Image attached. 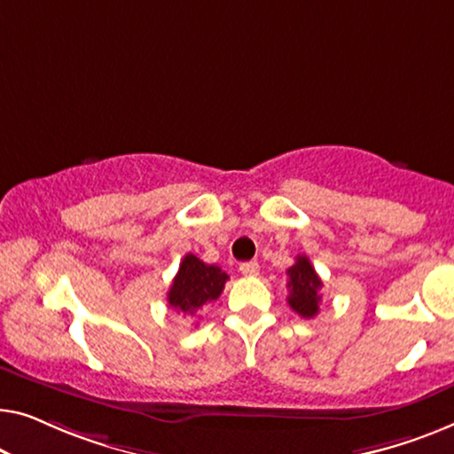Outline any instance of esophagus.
Listing matches in <instances>:
<instances>
[{
  "label": "esophagus",
  "mask_w": 454,
  "mask_h": 454,
  "mask_svg": "<svg viewBox=\"0 0 454 454\" xmlns=\"http://www.w3.org/2000/svg\"><path fill=\"white\" fill-rule=\"evenodd\" d=\"M240 273L242 276H257L259 263L257 261H247V263H240Z\"/></svg>",
  "instance_id": "obj_1"
}]
</instances>
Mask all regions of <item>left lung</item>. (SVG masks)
Here are the masks:
<instances>
[{
    "instance_id": "obj_1",
    "label": "left lung",
    "mask_w": 454,
    "mask_h": 454,
    "mask_svg": "<svg viewBox=\"0 0 454 454\" xmlns=\"http://www.w3.org/2000/svg\"><path fill=\"white\" fill-rule=\"evenodd\" d=\"M323 282L306 254H298L296 263L288 270V304L300 317L312 318L318 315Z\"/></svg>"
}]
</instances>
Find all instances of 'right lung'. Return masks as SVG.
Returning <instances> with one entry per match:
<instances>
[{
	"mask_svg": "<svg viewBox=\"0 0 454 454\" xmlns=\"http://www.w3.org/2000/svg\"><path fill=\"white\" fill-rule=\"evenodd\" d=\"M228 276L218 265H207L195 254H184L168 290V304L183 315H195L224 290Z\"/></svg>",
	"mask_w": 454,
	"mask_h": 454,
	"instance_id": "add662e5",
	"label": "right lung"
}]
</instances>
